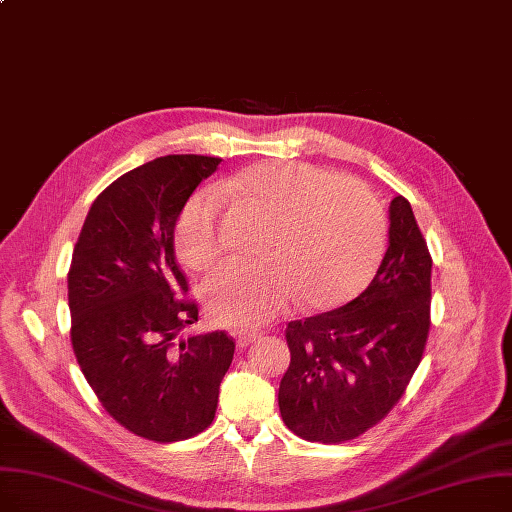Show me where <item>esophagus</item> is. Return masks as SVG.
<instances>
[{"label": "esophagus", "instance_id": "esophagus-1", "mask_svg": "<svg viewBox=\"0 0 512 512\" xmlns=\"http://www.w3.org/2000/svg\"><path fill=\"white\" fill-rule=\"evenodd\" d=\"M234 337H236V347H238V349H244V347L251 345V343L257 339V332H251V330H236Z\"/></svg>", "mask_w": 512, "mask_h": 512}]
</instances>
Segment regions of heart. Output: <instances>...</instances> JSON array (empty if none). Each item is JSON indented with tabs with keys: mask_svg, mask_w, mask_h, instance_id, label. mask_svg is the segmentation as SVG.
Instances as JSON below:
<instances>
[{
	"mask_svg": "<svg viewBox=\"0 0 512 512\" xmlns=\"http://www.w3.org/2000/svg\"><path fill=\"white\" fill-rule=\"evenodd\" d=\"M272 217L261 261L228 259L203 284L217 324L253 328L272 320L299 295L305 307H330L353 297L385 249V215L374 192L355 177L307 165L270 161L221 182ZM224 193L196 190L177 217L175 247L194 270L224 251Z\"/></svg>",
	"mask_w": 512,
	"mask_h": 512,
	"instance_id": "b5f03b06",
	"label": "heart"
}]
</instances>
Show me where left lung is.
Wrapping results in <instances>:
<instances>
[{
    "label": "left lung",
    "instance_id": "8db88e82",
    "mask_svg": "<svg viewBox=\"0 0 512 512\" xmlns=\"http://www.w3.org/2000/svg\"><path fill=\"white\" fill-rule=\"evenodd\" d=\"M431 255L404 196L389 205V244L362 295L286 328L291 366L278 389L284 425L341 443L381 422L404 395L431 326Z\"/></svg>",
    "mask_w": 512,
    "mask_h": 512
}]
</instances>
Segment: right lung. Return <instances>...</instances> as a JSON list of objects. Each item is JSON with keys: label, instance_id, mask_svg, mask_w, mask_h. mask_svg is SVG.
Instances as JSON below:
<instances>
[{"label": "right lung", "instance_id": "1", "mask_svg": "<svg viewBox=\"0 0 512 512\" xmlns=\"http://www.w3.org/2000/svg\"><path fill=\"white\" fill-rule=\"evenodd\" d=\"M221 159L169 154L127 171L94 201L69 272L71 341L85 381L127 431L169 443L205 431L234 341L215 330L175 341L198 320L182 299L175 226Z\"/></svg>", "mask_w": 512, "mask_h": 512}]
</instances>
